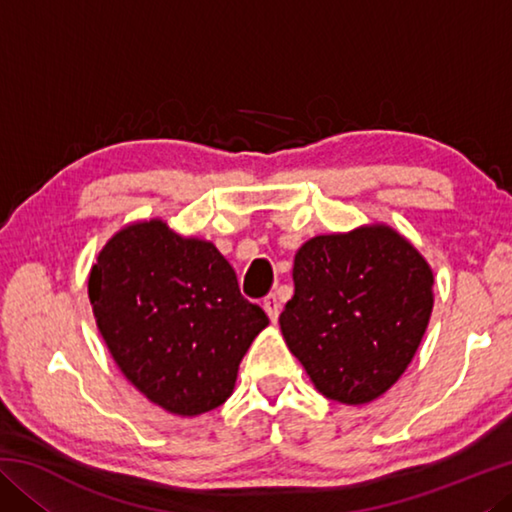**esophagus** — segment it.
Returning <instances> with one entry per match:
<instances>
[{
  "label": "esophagus",
  "mask_w": 512,
  "mask_h": 512,
  "mask_svg": "<svg viewBox=\"0 0 512 512\" xmlns=\"http://www.w3.org/2000/svg\"><path fill=\"white\" fill-rule=\"evenodd\" d=\"M262 307H264V311L268 314V318H271L273 323H275L277 316H280V307H282L275 293H268V296L262 300Z\"/></svg>",
  "instance_id": "obj_1"
}]
</instances>
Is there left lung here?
Instances as JSON below:
<instances>
[{
  "mask_svg": "<svg viewBox=\"0 0 512 512\" xmlns=\"http://www.w3.org/2000/svg\"><path fill=\"white\" fill-rule=\"evenodd\" d=\"M280 314L289 350L329 400L366 404L409 366L433 307V275L386 225L309 239Z\"/></svg>",
  "mask_w": 512,
  "mask_h": 512,
  "instance_id": "8db88e82",
  "label": "left lung"
}]
</instances>
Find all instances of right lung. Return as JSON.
<instances>
[{
  "label": "right lung",
  "mask_w": 512,
  "mask_h": 512,
  "mask_svg": "<svg viewBox=\"0 0 512 512\" xmlns=\"http://www.w3.org/2000/svg\"><path fill=\"white\" fill-rule=\"evenodd\" d=\"M90 302L121 372L169 413L198 415L232 395L268 316L239 291L210 241L162 221L128 225L92 266Z\"/></svg>",
  "instance_id": "add662e5"
}]
</instances>
